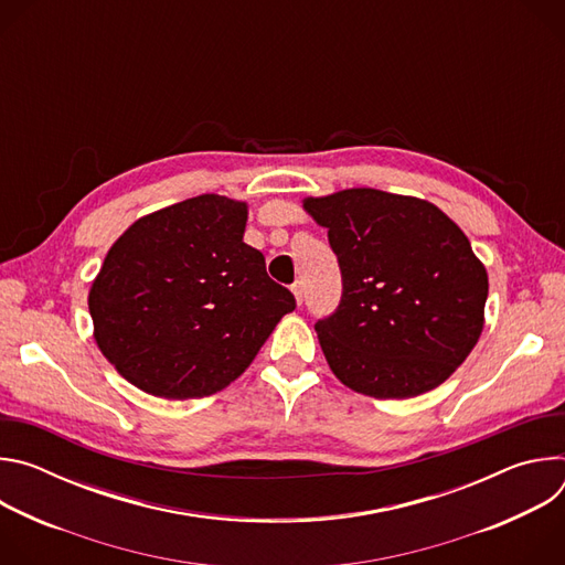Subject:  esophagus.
<instances>
[{
  "instance_id": "34e87169",
  "label": "esophagus",
  "mask_w": 565,
  "mask_h": 565,
  "mask_svg": "<svg viewBox=\"0 0 565 565\" xmlns=\"http://www.w3.org/2000/svg\"><path fill=\"white\" fill-rule=\"evenodd\" d=\"M290 290H292L297 303H301V301H303V284H301V281H295V284L290 286Z\"/></svg>"
}]
</instances>
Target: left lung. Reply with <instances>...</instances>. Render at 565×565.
I'll return each instance as SVG.
<instances>
[{
    "label": "left lung",
    "instance_id": "8db88e82",
    "mask_svg": "<svg viewBox=\"0 0 565 565\" xmlns=\"http://www.w3.org/2000/svg\"><path fill=\"white\" fill-rule=\"evenodd\" d=\"M329 230L342 299L315 324L331 371L371 397L443 384L476 347L488 273L465 232L434 203L371 188L303 199Z\"/></svg>",
    "mask_w": 565,
    "mask_h": 565
}]
</instances>
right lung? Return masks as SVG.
I'll list each match as a JSON object with an SVG mask.
<instances>
[{"label":"right lung","mask_w":565,"mask_h":565,"mask_svg":"<svg viewBox=\"0 0 565 565\" xmlns=\"http://www.w3.org/2000/svg\"><path fill=\"white\" fill-rule=\"evenodd\" d=\"M248 205L201 194L138 218L89 290L94 338L145 393L205 397L244 373L286 312L259 250L244 244Z\"/></svg>","instance_id":"1"}]
</instances>
